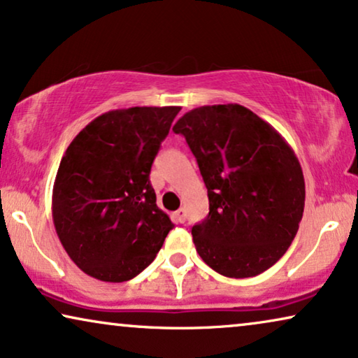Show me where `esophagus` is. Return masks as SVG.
Masks as SVG:
<instances>
[{"mask_svg":"<svg viewBox=\"0 0 358 358\" xmlns=\"http://www.w3.org/2000/svg\"><path fill=\"white\" fill-rule=\"evenodd\" d=\"M174 218L178 223H184L185 222V210L179 208L178 212H174Z\"/></svg>","mask_w":358,"mask_h":358,"instance_id":"34e87169","label":"esophagus"}]
</instances>
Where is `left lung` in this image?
<instances>
[{
  "label": "left lung",
  "mask_w": 358,
  "mask_h": 358,
  "mask_svg": "<svg viewBox=\"0 0 358 358\" xmlns=\"http://www.w3.org/2000/svg\"><path fill=\"white\" fill-rule=\"evenodd\" d=\"M173 130L185 136L208 192L207 218L192 227L199 256L224 277L267 271L290 248L305 208L295 151L239 104L197 107Z\"/></svg>",
  "instance_id": "left-lung-1"
}]
</instances>
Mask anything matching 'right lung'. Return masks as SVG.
Instances as JSON below:
<instances>
[{
  "label": "right lung",
  "instance_id": "add662e5",
  "mask_svg": "<svg viewBox=\"0 0 358 358\" xmlns=\"http://www.w3.org/2000/svg\"><path fill=\"white\" fill-rule=\"evenodd\" d=\"M180 107L109 110L75 136L60 161L52 217L68 256L102 282L150 266L173 229L156 205L150 171Z\"/></svg>",
  "mask_w": 358,
  "mask_h": 358
}]
</instances>
